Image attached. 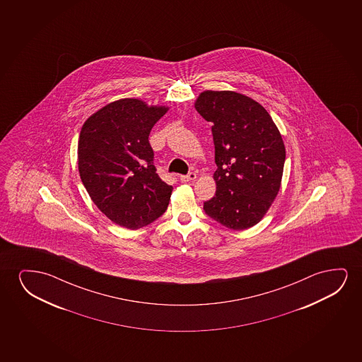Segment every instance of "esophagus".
Wrapping results in <instances>:
<instances>
[{"label":"esophagus","instance_id":"obj_1","mask_svg":"<svg viewBox=\"0 0 362 362\" xmlns=\"http://www.w3.org/2000/svg\"><path fill=\"white\" fill-rule=\"evenodd\" d=\"M195 179H197V174L194 173V172H190L187 175H180V180L182 182H192V180H195Z\"/></svg>","mask_w":362,"mask_h":362}]
</instances>
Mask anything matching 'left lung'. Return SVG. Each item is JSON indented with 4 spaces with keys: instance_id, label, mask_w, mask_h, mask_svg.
<instances>
[{
    "instance_id": "left-lung-1",
    "label": "left lung",
    "mask_w": 362,
    "mask_h": 362,
    "mask_svg": "<svg viewBox=\"0 0 362 362\" xmlns=\"http://www.w3.org/2000/svg\"><path fill=\"white\" fill-rule=\"evenodd\" d=\"M195 109L213 122L216 183L205 214L233 230L259 223L277 197L286 148L282 136L262 105L235 91L206 90Z\"/></svg>"
}]
</instances>
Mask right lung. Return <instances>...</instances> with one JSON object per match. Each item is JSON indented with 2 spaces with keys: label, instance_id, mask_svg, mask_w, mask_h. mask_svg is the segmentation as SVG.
I'll return each instance as SVG.
<instances>
[{
  "label": "right lung",
  "instance_id": "1",
  "mask_svg": "<svg viewBox=\"0 0 362 362\" xmlns=\"http://www.w3.org/2000/svg\"><path fill=\"white\" fill-rule=\"evenodd\" d=\"M168 107L121 99L85 121L80 131L78 165L95 205L112 223L136 230L163 215L173 187L154 167L151 129Z\"/></svg>",
  "mask_w": 362,
  "mask_h": 362
}]
</instances>
